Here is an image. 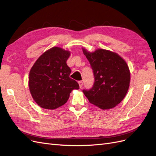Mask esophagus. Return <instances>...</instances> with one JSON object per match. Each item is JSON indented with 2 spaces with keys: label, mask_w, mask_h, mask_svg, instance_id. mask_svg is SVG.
<instances>
[{
  "label": "esophagus",
  "mask_w": 156,
  "mask_h": 156,
  "mask_svg": "<svg viewBox=\"0 0 156 156\" xmlns=\"http://www.w3.org/2000/svg\"><path fill=\"white\" fill-rule=\"evenodd\" d=\"M78 83H79V87H80V88H82V87H83V82H82V81H79V82H78Z\"/></svg>",
  "instance_id": "1"
}]
</instances>
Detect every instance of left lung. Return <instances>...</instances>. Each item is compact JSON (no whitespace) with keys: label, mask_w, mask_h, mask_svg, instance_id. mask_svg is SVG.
I'll list each match as a JSON object with an SVG mask.
<instances>
[{"label":"left lung","mask_w":156,"mask_h":156,"mask_svg":"<svg viewBox=\"0 0 156 156\" xmlns=\"http://www.w3.org/2000/svg\"><path fill=\"white\" fill-rule=\"evenodd\" d=\"M82 50L95 77L93 87L90 90H83L84 94L90 103L101 109L115 107L124 100L129 87L130 71L125 60L109 50Z\"/></svg>","instance_id":"left-lung-1"}]
</instances>
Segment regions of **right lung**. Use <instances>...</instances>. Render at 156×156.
<instances>
[{"instance_id":"1","label":"right lung","mask_w":156,"mask_h":156,"mask_svg":"<svg viewBox=\"0 0 156 156\" xmlns=\"http://www.w3.org/2000/svg\"><path fill=\"white\" fill-rule=\"evenodd\" d=\"M70 51L53 47L45 51L31 68L29 88L33 100L40 107L54 110L67 102L79 84L69 77L71 69L66 61Z\"/></svg>"}]
</instances>
